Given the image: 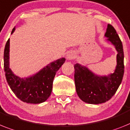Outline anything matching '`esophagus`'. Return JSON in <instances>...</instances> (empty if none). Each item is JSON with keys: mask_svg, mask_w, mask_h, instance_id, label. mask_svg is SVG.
<instances>
[{"mask_svg": "<svg viewBox=\"0 0 130 130\" xmlns=\"http://www.w3.org/2000/svg\"><path fill=\"white\" fill-rule=\"evenodd\" d=\"M75 57V53L74 52H69V53L67 54V59L68 60L73 59Z\"/></svg>", "mask_w": 130, "mask_h": 130, "instance_id": "1", "label": "esophagus"}]
</instances>
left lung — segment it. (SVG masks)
Masks as SVG:
<instances>
[{
  "label": "left lung",
  "instance_id": "left-lung-1",
  "mask_svg": "<svg viewBox=\"0 0 130 130\" xmlns=\"http://www.w3.org/2000/svg\"><path fill=\"white\" fill-rule=\"evenodd\" d=\"M104 36L108 38V41L114 45L118 52L117 65L113 73L107 76H99L85 66L78 63L74 65L76 91L78 97L88 104H101L110 100L117 91L124 76L122 43L112 25L108 24Z\"/></svg>",
  "mask_w": 130,
  "mask_h": 130
}]
</instances>
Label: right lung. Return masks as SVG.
I'll use <instances>...</instances> for the list:
<instances>
[{
	"label": "right lung",
	"instance_id": "1",
	"mask_svg": "<svg viewBox=\"0 0 130 130\" xmlns=\"http://www.w3.org/2000/svg\"><path fill=\"white\" fill-rule=\"evenodd\" d=\"M15 30L13 28L12 33ZM10 39L5 45L4 52V68L6 80L12 92L23 102L30 104H40L50 97L53 88V78L57 71L65 63L61 58L52 62L36 74L27 78L16 76L10 69Z\"/></svg>",
	"mask_w": 130,
	"mask_h": 130
}]
</instances>
